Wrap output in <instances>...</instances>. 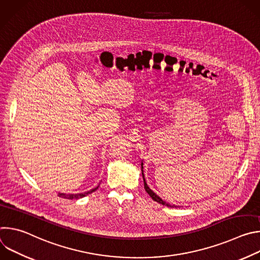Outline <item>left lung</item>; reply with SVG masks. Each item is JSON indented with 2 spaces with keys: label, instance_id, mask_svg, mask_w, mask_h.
Wrapping results in <instances>:
<instances>
[{
  "label": "left lung",
  "instance_id": "1",
  "mask_svg": "<svg viewBox=\"0 0 260 260\" xmlns=\"http://www.w3.org/2000/svg\"><path fill=\"white\" fill-rule=\"evenodd\" d=\"M141 166H142V175H143V180H144V188H145V190H146V192L150 196V198H152V200L153 201H155V202H157V203H159V204H161V205H164V206H167V207H171V208H177L178 206H175V205H170L169 203H167V202H165V201H162L155 192H153L150 188H149V186H148L147 185V183H146V180H145V178H144V174H143V162L141 164Z\"/></svg>",
  "mask_w": 260,
  "mask_h": 260
}]
</instances>
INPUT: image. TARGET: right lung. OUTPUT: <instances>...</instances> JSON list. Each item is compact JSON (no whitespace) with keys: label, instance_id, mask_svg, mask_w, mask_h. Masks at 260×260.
Masks as SVG:
<instances>
[{"label":"right lung","instance_id":"right-lung-1","mask_svg":"<svg viewBox=\"0 0 260 260\" xmlns=\"http://www.w3.org/2000/svg\"><path fill=\"white\" fill-rule=\"evenodd\" d=\"M99 186L100 185H98V186L95 187V188H93V189H91V190H89V191H87V192H84V193H77V194H66V193H58L57 196L59 197V198H62V199H68V200H73V199H81V198H84V197H86L87 194H89V193H92L93 191H95L98 188H99Z\"/></svg>","mask_w":260,"mask_h":260}]
</instances>
